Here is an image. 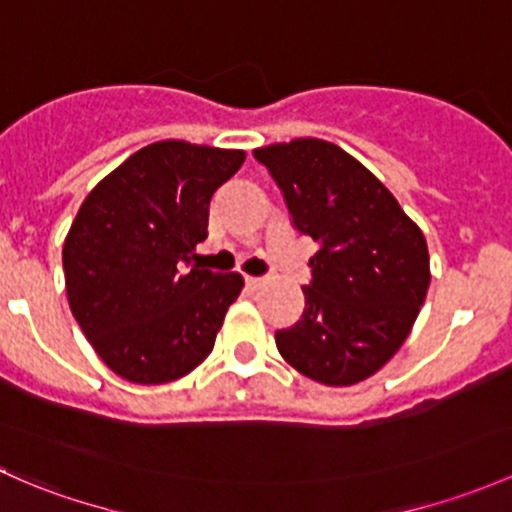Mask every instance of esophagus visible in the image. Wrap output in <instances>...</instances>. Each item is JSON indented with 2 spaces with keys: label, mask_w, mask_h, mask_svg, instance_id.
<instances>
[{
  "label": "esophagus",
  "mask_w": 512,
  "mask_h": 512,
  "mask_svg": "<svg viewBox=\"0 0 512 512\" xmlns=\"http://www.w3.org/2000/svg\"><path fill=\"white\" fill-rule=\"evenodd\" d=\"M245 282H247V287H250V289H262L267 284V279H262V277H245Z\"/></svg>",
  "instance_id": "esophagus-1"
}]
</instances>
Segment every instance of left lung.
<instances>
[{"mask_svg": "<svg viewBox=\"0 0 512 512\" xmlns=\"http://www.w3.org/2000/svg\"><path fill=\"white\" fill-rule=\"evenodd\" d=\"M255 159L282 188L294 228L319 245L304 314L274 336L279 353L321 385L368 380L400 351L427 297L424 233L373 171L326 139L267 144Z\"/></svg>", "mask_w": 512, "mask_h": 512, "instance_id": "1", "label": "left lung"}]
</instances>
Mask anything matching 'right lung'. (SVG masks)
Segmentation results:
<instances>
[{"label":"right lung","instance_id":"obj_1","mask_svg":"<svg viewBox=\"0 0 512 512\" xmlns=\"http://www.w3.org/2000/svg\"><path fill=\"white\" fill-rule=\"evenodd\" d=\"M242 149L164 139L85 196L63 242L68 304L102 363L137 385L179 380L213 351L245 279L193 265L215 188Z\"/></svg>","mask_w":512,"mask_h":512}]
</instances>
